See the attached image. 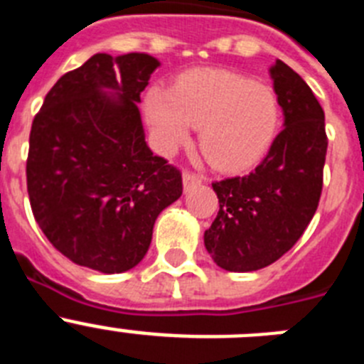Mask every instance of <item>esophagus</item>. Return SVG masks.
Wrapping results in <instances>:
<instances>
[{"instance_id": "34e87169", "label": "esophagus", "mask_w": 364, "mask_h": 364, "mask_svg": "<svg viewBox=\"0 0 364 364\" xmlns=\"http://www.w3.org/2000/svg\"><path fill=\"white\" fill-rule=\"evenodd\" d=\"M184 189L186 191H189V189H193L195 186L202 184L204 182V176L202 175H197V173H191V171H184Z\"/></svg>"}]
</instances>
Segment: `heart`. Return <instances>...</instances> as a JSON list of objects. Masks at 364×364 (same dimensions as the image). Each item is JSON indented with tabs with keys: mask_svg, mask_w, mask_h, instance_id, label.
I'll list each match as a JSON object with an SVG mask.
<instances>
[{
	"mask_svg": "<svg viewBox=\"0 0 364 364\" xmlns=\"http://www.w3.org/2000/svg\"><path fill=\"white\" fill-rule=\"evenodd\" d=\"M146 114L164 151L188 142L191 127H202V153L224 171L259 162L279 127V102L272 87L226 70L189 74L173 95L153 89Z\"/></svg>",
	"mask_w": 364,
	"mask_h": 364,
	"instance_id": "1",
	"label": "heart"
}]
</instances>
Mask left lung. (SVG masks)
I'll use <instances>...</instances> for the list:
<instances>
[{
  "instance_id": "8db88e82",
  "label": "left lung",
  "mask_w": 364,
  "mask_h": 364,
  "mask_svg": "<svg viewBox=\"0 0 364 364\" xmlns=\"http://www.w3.org/2000/svg\"><path fill=\"white\" fill-rule=\"evenodd\" d=\"M284 127L250 175L213 182L218 213L205 250L228 272H255L290 252L319 205L328 136L306 82L277 60L269 69Z\"/></svg>"
}]
</instances>
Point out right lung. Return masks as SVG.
<instances>
[{
    "instance_id": "right-lung-1",
    "label": "right lung",
    "mask_w": 364,
    "mask_h": 364,
    "mask_svg": "<svg viewBox=\"0 0 364 364\" xmlns=\"http://www.w3.org/2000/svg\"><path fill=\"white\" fill-rule=\"evenodd\" d=\"M159 65L144 53L95 54L54 83L32 122V215L74 264L134 268L160 211L182 195V173L147 147L136 105Z\"/></svg>"
}]
</instances>
